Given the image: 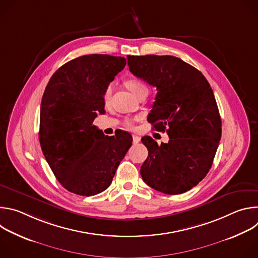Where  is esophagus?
Segmentation results:
<instances>
[{"label":"esophagus","mask_w":258,"mask_h":258,"mask_svg":"<svg viewBox=\"0 0 258 258\" xmlns=\"http://www.w3.org/2000/svg\"><path fill=\"white\" fill-rule=\"evenodd\" d=\"M133 141H134V144H138V143L141 141V138L138 137V136H136V135H134V136H133Z\"/></svg>","instance_id":"34e87169"}]
</instances>
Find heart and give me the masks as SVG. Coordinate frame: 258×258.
Instances as JSON below:
<instances>
[{"mask_svg": "<svg viewBox=\"0 0 258 258\" xmlns=\"http://www.w3.org/2000/svg\"><path fill=\"white\" fill-rule=\"evenodd\" d=\"M126 88L136 96L138 97L140 94L142 93H148V87H147V85L142 82L141 80H138V79H131V80H127L126 83ZM112 91H113V84H109L105 91H104V95H103V98H104V101L107 103L110 98H111V95H112ZM139 117H135V118H125L123 120V123L126 127H133V124L136 120H138Z\"/></svg>", "mask_w": 258, "mask_h": 258, "instance_id": "b5f03b06", "label": "heart"}]
</instances>
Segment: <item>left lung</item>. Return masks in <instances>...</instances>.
Here are the masks:
<instances>
[{
	"mask_svg": "<svg viewBox=\"0 0 258 258\" xmlns=\"http://www.w3.org/2000/svg\"><path fill=\"white\" fill-rule=\"evenodd\" d=\"M127 65L134 76L156 87L147 119L169 137L160 146L151 137L142 138L148 157L141 175L161 193H185L208 173L222 137L212 89L198 69L174 56H127Z\"/></svg>",
	"mask_w": 258,
	"mask_h": 258,
	"instance_id": "8db88e82",
	"label": "left lung"
}]
</instances>
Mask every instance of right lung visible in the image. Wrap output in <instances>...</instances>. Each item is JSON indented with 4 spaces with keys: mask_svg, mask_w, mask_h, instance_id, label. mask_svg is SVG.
<instances>
[{
    "mask_svg": "<svg viewBox=\"0 0 258 258\" xmlns=\"http://www.w3.org/2000/svg\"><path fill=\"white\" fill-rule=\"evenodd\" d=\"M126 64L123 57L85 55L62 65L43 95L40 143L54 175L69 192L93 196L111 185L132 146L123 131L105 136L94 120L104 113V91Z\"/></svg>",
    "mask_w": 258,
    "mask_h": 258,
    "instance_id": "1",
    "label": "right lung"
}]
</instances>
